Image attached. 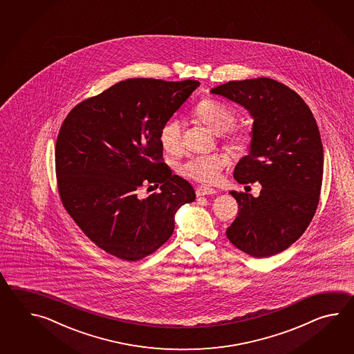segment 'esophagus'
Here are the masks:
<instances>
[{
  "label": "esophagus",
  "mask_w": 354,
  "mask_h": 354,
  "mask_svg": "<svg viewBox=\"0 0 354 354\" xmlns=\"http://www.w3.org/2000/svg\"><path fill=\"white\" fill-rule=\"evenodd\" d=\"M216 194L215 189H212L210 187H205V186H200V187L196 188V196L197 197H201V196L214 195Z\"/></svg>",
  "instance_id": "obj_1"
}]
</instances>
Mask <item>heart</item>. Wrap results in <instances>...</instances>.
Returning <instances> with one entry per match:
<instances>
[{
  "mask_svg": "<svg viewBox=\"0 0 354 354\" xmlns=\"http://www.w3.org/2000/svg\"><path fill=\"white\" fill-rule=\"evenodd\" d=\"M195 116L210 128L214 133H224L233 127L236 116L230 107L215 101L203 100L195 107ZM253 129L250 127L231 129L226 133L223 140L226 147L233 151H243L248 148L253 140ZM159 142L165 151L176 154L182 149V122L176 119L167 121L160 130ZM226 159L223 154L214 153L209 156H198L189 159L180 167V174L191 180L201 183H214L218 180L220 171L225 167Z\"/></svg>",
  "mask_w": 354,
  "mask_h": 354,
  "instance_id": "obj_1",
  "label": "heart"
}]
</instances>
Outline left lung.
Listing matches in <instances>:
<instances>
[{"mask_svg":"<svg viewBox=\"0 0 354 354\" xmlns=\"http://www.w3.org/2000/svg\"><path fill=\"white\" fill-rule=\"evenodd\" d=\"M211 92L253 116L250 151L234 178L262 185L258 197L230 191L239 210L226 236L250 257L274 256L308 229L320 200L324 151L315 118L294 90L266 77L230 81Z\"/></svg>","mask_w":354,"mask_h":354,"instance_id":"8db88e82","label":"left lung"}]
</instances>
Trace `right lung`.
<instances>
[{
  "label": "right lung",
  "instance_id": "obj_1",
  "mask_svg": "<svg viewBox=\"0 0 354 354\" xmlns=\"http://www.w3.org/2000/svg\"><path fill=\"white\" fill-rule=\"evenodd\" d=\"M200 86L186 80L121 81L75 105L55 144L60 201L98 248L136 262L166 243L174 214L195 201L194 187L163 160L160 130ZM161 192L137 197L144 184Z\"/></svg>",
  "mask_w": 354,
  "mask_h": 354
}]
</instances>
